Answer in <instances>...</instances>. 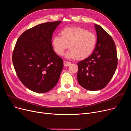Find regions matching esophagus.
<instances>
[{
	"label": "esophagus",
	"instance_id": "esophagus-1",
	"mask_svg": "<svg viewBox=\"0 0 131 131\" xmlns=\"http://www.w3.org/2000/svg\"><path fill=\"white\" fill-rule=\"evenodd\" d=\"M71 64V63L70 61H64V65L65 67L70 66Z\"/></svg>",
	"mask_w": 131,
	"mask_h": 131
}]
</instances>
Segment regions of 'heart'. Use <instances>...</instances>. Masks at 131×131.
Here are the masks:
<instances>
[{
    "label": "heart",
    "mask_w": 131,
    "mask_h": 131,
    "mask_svg": "<svg viewBox=\"0 0 131 131\" xmlns=\"http://www.w3.org/2000/svg\"><path fill=\"white\" fill-rule=\"evenodd\" d=\"M61 37L54 36L51 41L52 46L56 53L62 56L65 50L70 48L66 56L83 60L92 52L97 43L95 35L80 27H66L60 31Z\"/></svg>",
    "instance_id": "1"
}]
</instances>
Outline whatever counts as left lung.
I'll return each instance as SVG.
<instances>
[{"label":"left lung","mask_w":131,"mask_h":131,"mask_svg":"<svg viewBox=\"0 0 131 131\" xmlns=\"http://www.w3.org/2000/svg\"><path fill=\"white\" fill-rule=\"evenodd\" d=\"M97 41L93 52L78 63L79 84L90 91L104 88L112 79L118 64L116 45L109 34L95 24Z\"/></svg>","instance_id":"left-lung-1"}]
</instances>
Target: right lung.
<instances>
[{
	"label": "right lung",
	"mask_w": 131,
	"mask_h": 131,
	"mask_svg": "<svg viewBox=\"0 0 131 131\" xmlns=\"http://www.w3.org/2000/svg\"><path fill=\"white\" fill-rule=\"evenodd\" d=\"M61 22L37 25L24 32L17 40L12 55L13 65L20 82L33 92L49 91L59 80L63 60L53 51L51 39Z\"/></svg>",
	"instance_id": "1"
}]
</instances>
